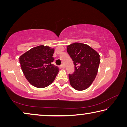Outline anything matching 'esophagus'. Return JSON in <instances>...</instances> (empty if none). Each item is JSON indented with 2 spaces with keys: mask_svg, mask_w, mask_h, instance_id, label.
<instances>
[{
  "mask_svg": "<svg viewBox=\"0 0 127 127\" xmlns=\"http://www.w3.org/2000/svg\"><path fill=\"white\" fill-rule=\"evenodd\" d=\"M61 68H63V69H64V68H65V66H64V64H62V65H61Z\"/></svg>",
  "mask_w": 127,
  "mask_h": 127,
  "instance_id": "esophagus-1",
  "label": "esophagus"
}]
</instances>
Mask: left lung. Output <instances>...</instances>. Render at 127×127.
Masks as SVG:
<instances>
[{
    "label": "left lung",
    "mask_w": 127,
    "mask_h": 127,
    "mask_svg": "<svg viewBox=\"0 0 127 127\" xmlns=\"http://www.w3.org/2000/svg\"><path fill=\"white\" fill-rule=\"evenodd\" d=\"M67 52L74 65L73 73L69 74L70 85L78 91L87 89L97 75L100 55L89 45L81 43L68 46Z\"/></svg>",
    "instance_id": "left-lung-1"
}]
</instances>
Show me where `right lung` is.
<instances>
[{
  "mask_svg": "<svg viewBox=\"0 0 127 127\" xmlns=\"http://www.w3.org/2000/svg\"><path fill=\"white\" fill-rule=\"evenodd\" d=\"M54 52L53 49L41 45L30 49L20 57L23 74L33 86L44 88L54 81L59 69L52 64Z\"/></svg>",
  "mask_w": 127,
  "mask_h": 127,
  "instance_id": "right-lung-1",
  "label": "right lung"
}]
</instances>
